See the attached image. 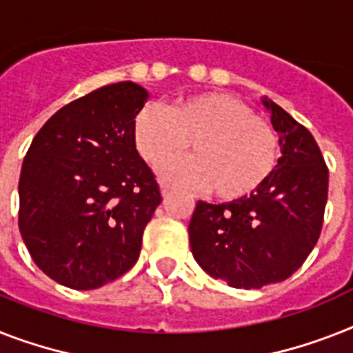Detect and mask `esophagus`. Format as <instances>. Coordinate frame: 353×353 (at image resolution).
<instances>
[{
    "label": "esophagus",
    "instance_id": "esophagus-1",
    "mask_svg": "<svg viewBox=\"0 0 353 353\" xmlns=\"http://www.w3.org/2000/svg\"><path fill=\"white\" fill-rule=\"evenodd\" d=\"M161 194H163V197H168L172 194V188L168 185H163L161 186Z\"/></svg>",
    "mask_w": 353,
    "mask_h": 353
}]
</instances>
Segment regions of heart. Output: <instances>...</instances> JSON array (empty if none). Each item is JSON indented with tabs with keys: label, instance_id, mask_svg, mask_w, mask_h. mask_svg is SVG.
<instances>
[{
	"label": "heart",
	"instance_id": "1",
	"mask_svg": "<svg viewBox=\"0 0 353 353\" xmlns=\"http://www.w3.org/2000/svg\"><path fill=\"white\" fill-rule=\"evenodd\" d=\"M134 145L172 185L210 188L219 201H243L268 181L277 167L279 141L274 128L237 97L203 92L179 97L168 110L143 107L134 119Z\"/></svg>",
	"mask_w": 353,
	"mask_h": 353
}]
</instances>
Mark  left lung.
Returning <instances> with one entry per match:
<instances>
[{
  "label": "left lung",
  "instance_id": "obj_1",
  "mask_svg": "<svg viewBox=\"0 0 353 353\" xmlns=\"http://www.w3.org/2000/svg\"><path fill=\"white\" fill-rule=\"evenodd\" d=\"M281 157L265 186L243 201H197L188 234L194 259L234 288H261L290 277L319 239L328 168L310 132L268 97Z\"/></svg>",
  "mask_w": 353,
  "mask_h": 353
}]
</instances>
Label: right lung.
Masks as SVG:
<instances>
[{
  "mask_svg": "<svg viewBox=\"0 0 353 353\" xmlns=\"http://www.w3.org/2000/svg\"><path fill=\"white\" fill-rule=\"evenodd\" d=\"M148 92L114 83L68 103L37 132L19 177V232L50 279L94 290L136 265L143 230L161 203L134 145Z\"/></svg>",
  "mask_w": 353,
  "mask_h": 353,
  "instance_id": "add662e5",
  "label": "right lung"
}]
</instances>
